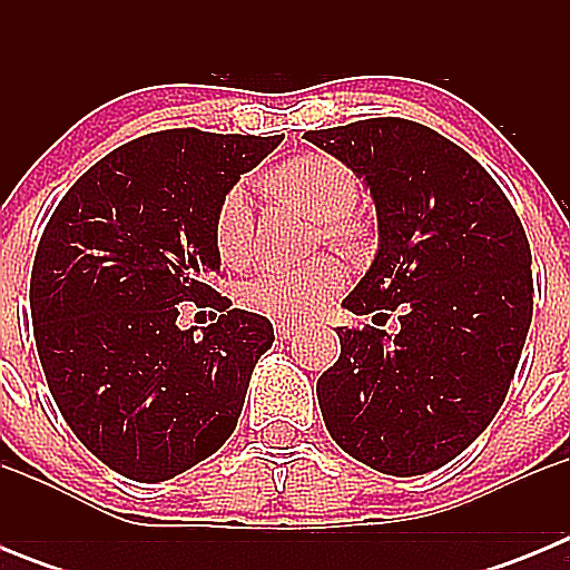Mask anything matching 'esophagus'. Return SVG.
Listing matches in <instances>:
<instances>
[{"label":"esophagus","instance_id":"obj_1","mask_svg":"<svg viewBox=\"0 0 570 570\" xmlns=\"http://www.w3.org/2000/svg\"><path fill=\"white\" fill-rule=\"evenodd\" d=\"M274 334L279 336V340H291V336L296 334V325L294 322H274Z\"/></svg>","mask_w":570,"mask_h":570}]
</instances>
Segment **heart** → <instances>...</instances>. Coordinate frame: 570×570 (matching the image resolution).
I'll return each mask as SVG.
<instances>
[{
	"label": "heart",
	"mask_w": 570,
	"mask_h": 570,
	"mask_svg": "<svg viewBox=\"0 0 570 570\" xmlns=\"http://www.w3.org/2000/svg\"><path fill=\"white\" fill-rule=\"evenodd\" d=\"M276 185L294 196L311 216L322 219L325 234L342 236V216L356 203L354 174L334 156L311 154L291 159L276 170ZM216 248L228 265L248 259L254 245V210L248 183H236L216 210ZM342 268L331 256H320L305 265H271L242 282L239 302L268 320H305L340 291Z\"/></svg>",
	"instance_id": "b5f03b06"
}]
</instances>
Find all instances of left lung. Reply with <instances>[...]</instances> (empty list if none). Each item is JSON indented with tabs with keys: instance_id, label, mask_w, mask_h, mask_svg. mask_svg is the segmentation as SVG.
<instances>
[{
	"instance_id": "left-lung-1",
	"label": "left lung",
	"mask_w": 570,
	"mask_h": 570,
	"mask_svg": "<svg viewBox=\"0 0 570 570\" xmlns=\"http://www.w3.org/2000/svg\"><path fill=\"white\" fill-rule=\"evenodd\" d=\"M362 179L376 208L374 262L342 299L400 308V334L336 328L316 380L331 440L391 476L460 456L505 402L533 314L531 248L491 174L460 145L396 116L308 130Z\"/></svg>"
}]
</instances>
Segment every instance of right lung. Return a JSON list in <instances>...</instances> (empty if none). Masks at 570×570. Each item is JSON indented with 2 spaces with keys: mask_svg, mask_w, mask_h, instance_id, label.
I'll return each mask as SVG.
<instances>
[{
  "mask_svg": "<svg viewBox=\"0 0 570 570\" xmlns=\"http://www.w3.org/2000/svg\"><path fill=\"white\" fill-rule=\"evenodd\" d=\"M282 136L159 130L79 176L39 239L30 316L59 414L128 480L165 482L234 434L274 325L228 311L216 210ZM183 301L214 304L203 337L175 325Z\"/></svg>",
  "mask_w": 570,
  "mask_h": 570,
  "instance_id": "1",
  "label": "right lung"
}]
</instances>
